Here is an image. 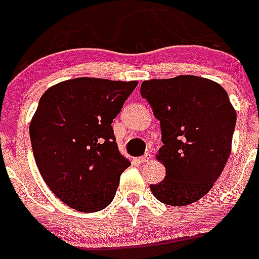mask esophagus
Instances as JSON below:
<instances>
[{"label": "esophagus", "mask_w": 259, "mask_h": 259, "mask_svg": "<svg viewBox=\"0 0 259 259\" xmlns=\"http://www.w3.org/2000/svg\"><path fill=\"white\" fill-rule=\"evenodd\" d=\"M150 159H151V156L148 154H147V155H144V156H142V158L138 159V162H139V163H146V162H148Z\"/></svg>", "instance_id": "34e87169"}]
</instances>
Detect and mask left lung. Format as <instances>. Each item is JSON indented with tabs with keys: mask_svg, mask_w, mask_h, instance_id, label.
Listing matches in <instances>:
<instances>
[{
	"mask_svg": "<svg viewBox=\"0 0 259 259\" xmlns=\"http://www.w3.org/2000/svg\"><path fill=\"white\" fill-rule=\"evenodd\" d=\"M140 94L162 130L156 159L165 177L151 191L169 206L194 203L211 190L230 156L237 113L229 95L218 82L192 74L146 80Z\"/></svg>",
	"mask_w": 259,
	"mask_h": 259,
	"instance_id": "8db88e82",
	"label": "left lung"
}]
</instances>
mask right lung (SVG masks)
Listing matches in <instances>:
<instances>
[{
    "label": "right lung",
    "instance_id": "right-lung-1",
    "mask_svg": "<svg viewBox=\"0 0 259 259\" xmlns=\"http://www.w3.org/2000/svg\"><path fill=\"white\" fill-rule=\"evenodd\" d=\"M138 81L77 77L45 91L29 134L41 177L60 200L82 212L112 202L131 163L120 154L112 121Z\"/></svg>",
    "mask_w": 259,
    "mask_h": 259
}]
</instances>
